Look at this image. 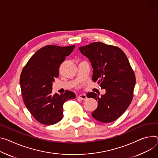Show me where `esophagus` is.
<instances>
[{
    "label": "esophagus",
    "mask_w": 158,
    "mask_h": 158,
    "mask_svg": "<svg viewBox=\"0 0 158 158\" xmlns=\"http://www.w3.org/2000/svg\"><path fill=\"white\" fill-rule=\"evenodd\" d=\"M78 98H80V99H82V100H85V99H86L88 98L87 96H86V95L84 94H79V95L78 96Z\"/></svg>",
    "instance_id": "1"
}]
</instances>
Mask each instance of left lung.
Here are the masks:
<instances>
[{
	"mask_svg": "<svg viewBox=\"0 0 158 158\" xmlns=\"http://www.w3.org/2000/svg\"><path fill=\"white\" fill-rule=\"evenodd\" d=\"M79 49L91 63L93 81L106 90L101 96L93 92L87 94L88 98L98 101L92 117L103 123L116 120L130 105L135 84V74L126 55L120 48L102 42H94Z\"/></svg>",
	"mask_w": 158,
	"mask_h": 158,
	"instance_id": "1",
	"label": "left lung"
}]
</instances>
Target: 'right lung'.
Here are the masks:
<instances>
[{"instance_id": "add662e5", "label": "right lung", "mask_w": 158, "mask_h": 158, "mask_svg": "<svg viewBox=\"0 0 158 158\" xmlns=\"http://www.w3.org/2000/svg\"><path fill=\"white\" fill-rule=\"evenodd\" d=\"M75 45H47L38 50L24 67L20 85L26 107L40 123L50 125L60 122L63 117V105L76 94L70 91L52 94V82L59 77L60 64Z\"/></svg>"}]
</instances>
